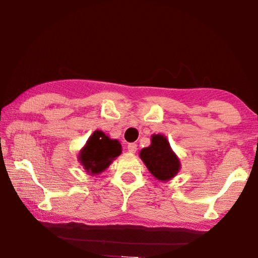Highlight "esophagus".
I'll return each instance as SVG.
<instances>
[{
	"label": "esophagus",
	"instance_id": "1",
	"mask_svg": "<svg viewBox=\"0 0 258 258\" xmlns=\"http://www.w3.org/2000/svg\"><path fill=\"white\" fill-rule=\"evenodd\" d=\"M127 149L130 152L134 154V152H137V150H138V145L137 143H130V145L127 146Z\"/></svg>",
	"mask_w": 258,
	"mask_h": 258
}]
</instances>
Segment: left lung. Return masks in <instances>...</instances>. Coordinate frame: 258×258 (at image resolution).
<instances>
[{
	"instance_id": "1",
	"label": "left lung",
	"mask_w": 258,
	"mask_h": 258,
	"mask_svg": "<svg viewBox=\"0 0 258 258\" xmlns=\"http://www.w3.org/2000/svg\"><path fill=\"white\" fill-rule=\"evenodd\" d=\"M140 158L159 181H168L180 171L181 163L164 135L154 134L151 145L140 151Z\"/></svg>"
}]
</instances>
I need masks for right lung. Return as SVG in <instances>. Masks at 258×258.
<instances>
[{
    "instance_id": "obj_1",
    "label": "right lung",
    "mask_w": 258,
    "mask_h": 258,
    "mask_svg": "<svg viewBox=\"0 0 258 258\" xmlns=\"http://www.w3.org/2000/svg\"><path fill=\"white\" fill-rule=\"evenodd\" d=\"M120 154L121 145L117 140L110 139L102 131H95L80 151L78 160L87 173L95 175L108 168Z\"/></svg>"
}]
</instances>
